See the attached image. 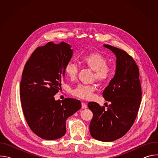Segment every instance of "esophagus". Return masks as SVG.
Returning a JSON list of instances; mask_svg holds the SVG:
<instances>
[{
    "label": "esophagus",
    "mask_w": 158,
    "mask_h": 158,
    "mask_svg": "<svg viewBox=\"0 0 158 158\" xmlns=\"http://www.w3.org/2000/svg\"><path fill=\"white\" fill-rule=\"evenodd\" d=\"M87 107V106L86 104L84 103V102H82V109H85Z\"/></svg>",
    "instance_id": "34e87169"
}]
</instances>
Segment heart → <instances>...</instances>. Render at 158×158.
<instances>
[{
	"label": "heart",
	"instance_id": "b5f03b06",
	"mask_svg": "<svg viewBox=\"0 0 158 158\" xmlns=\"http://www.w3.org/2000/svg\"><path fill=\"white\" fill-rule=\"evenodd\" d=\"M81 63L93 70V79L99 82L107 81L113 74V67L107 63L106 57L99 52H91L81 57ZM65 75L70 79H75L78 73L77 65L72 62L67 63L65 67ZM96 90L95 84H78L73 91L74 96L89 99Z\"/></svg>",
	"mask_w": 158,
	"mask_h": 158
}]
</instances>
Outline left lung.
Instances as JSON below:
<instances>
[{"label": "left lung", "instance_id": "obj_1", "mask_svg": "<svg viewBox=\"0 0 158 158\" xmlns=\"http://www.w3.org/2000/svg\"><path fill=\"white\" fill-rule=\"evenodd\" d=\"M104 46L117 57L114 77L102 92L104 98L111 103L107 109L96 102L88 103L93 113L89 131L93 138L110 142L124 136L133 125L140 107L142 91L134 59L124 50L108 44Z\"/></svg>", "mask_w": 158, "mask_h": 158}]
</instances>
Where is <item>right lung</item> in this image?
I'll return each instance as SVG.
<instances>
[{
	"label": "right lung",
	"instance_id": "add662e5",
	"mask_svg": "<svg viewBox=\"0 0 158 158\" xmlns=\"http://www.w3.org/2000/svg\"><path fill=\"white\" fill-rule=\"evenodd\" d=\"M73 50L65 42L38 47L27 61L20 81V96L26 122L37 136L54 140L65 134V121L81 108L76 99L55 101Z\"/></svg>",
	"mask_w": 158,
	"mask_h": 158
}]
</instances>
